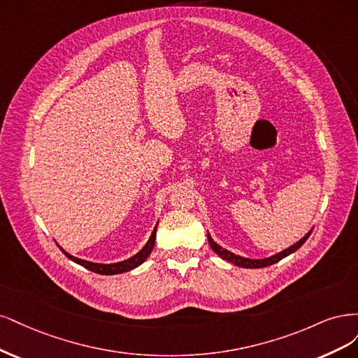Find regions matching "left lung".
<instances>
[{
	"instance_id": "8db88e82",
	"label": "left lung",
	"mask_w": 358,
	"mask_h": 358,
	"mask_svg": "<svg viewBox=\"0 0 358 358\" xmlns=\"http://www.w3.org/2000/svg\"><path fill=\"white\" fill-rule=\"evenodd\" d=\"M310 232H313V230H309V232H308V234H306L301 241H297L294 245L288 247L287 250H282L281 252H278V255L271 256V257H266V259H259V260H256V259L241 257V256L234 255V252H230V251H227V250L222 248L220 245L217 244V242H214V239L211 238V235H210V234H208V242H210V245H211V248H213V251L215 252V255L220 256L223 260H227V262H230V263H234V264H236V266H239V268L259 269V268H266V266H271V264H273V263H276V262H280L281 259H284V257H287V256H290L292 252H294L297 248H301V247L305 244V241L309 238Z\"/></svg>"
}]
</instances>
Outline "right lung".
<instances>
[{
    "instance_id": "obj_1",
    "label": "right lung",
    "mask_w": 358,
    "mask_h": 358,
    "mask_svg": "<svg viewBox=\"0 0 358 358\" xmlns=\"http://www.w3.org/2000/svg\"><path fill=\"white\" fill-rule=\"evenodd\" d=\"M156 229L157 226L155 227L152 236H150V239L147 241V244L136 252L135 256L129 257L128 260H123V262H117V263H110V264H103V263H94V262H87V260H82V259H77L71 255H68V252L65 250H62L64 255L76 262L77 264H82L83 268L95 272V273H101V275H116V273H123V272H128V271H132L135 268L140 266L141 263H144L147 260V257L150 256V252H152L153 247H155V241H156ZM59 247V245H57Z\"/></svg>"
}]
</instances>
